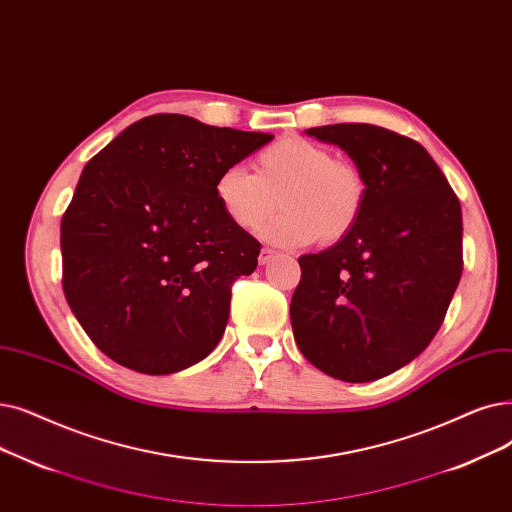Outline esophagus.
Masks as SVG:
<instances>
[{
    "label": "esophagus",
    "instance_id": "esophagus-1",
    "mask_svg": "<svg viewBox=\"0 0 512 512\" xmlns=\"http://www.w3.org/2000/svg\"><path fill=\"white\" fill-rule=\"evenodd\" d=\"M274 257H276V251H274V249H270V247H263V249H261V253H259V263H261V265H265V263H270Z\"/></svg>",
    "mask_w": 512,
    "mask_h": 512
}]
</instances>
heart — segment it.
<instances>
[{
    "instance_id": "obj_1",
    "label": "heart",
    "mask_w": 512,
    "mask_h": 512,
    "mask_svg": "<svg viewBox=\"0 0 512 512\" xmlns=\"http://www.w3.org/2000/svg\"><path fill=\"white\" fill-rule=\"evenodd\" d=\"M224 213L242 230H259L276 211H284L265 236L286 247L343 240L362 219L368 184L360 167L332 157L326 146L286 136L255 157V173L228 165L215 180Z\"/></svg>"
}]
</instances>
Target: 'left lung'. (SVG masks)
Masks as SVG:
<instances>
[{
    "label": "left lung",
    "instance_id": "obj_1",
    "mask_svg": "<svg viewBox=\"0 0 512 512\" xmlns=\"http://www.w3.org/2000/svg\"><path fill=\"white\" fill-rule=\"evenodd\" d=\"M307 133L349 154L368 196L362 219L343 240L299 257L295 341L328 376L376 381L425 351L446 318L462 276L460 203L412 138L370 123Z\"/></svg>",
    "mask_w": 512,
    "mask_h": 512
}]
</instances>
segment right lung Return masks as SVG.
<instances>
[{
  "label": "right lung",
  "instance_id": "obj_1",
  "mask_svg": "<svg viewBox=\"0 0 512 512\" xmlns=\"http://www.w3.org/2000/svg\"><path fill=\"white\" fill-rule=\"evenodd\" d=\"M272 140L152 115L85 165L60 221L62 288L110 360L171 374L217 347L232 284L255 272L261 244L221 209L215 180Z\"/></svg>",
  "mask_w": 512,
  "mask_h": 512
}]
</instances>
